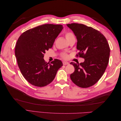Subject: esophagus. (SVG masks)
<instances>
[{"instance_id":"esophagus-1","label":"esophagus","mask_w":121,"mask_h":121,"mask_svg":"<svg viewBox=\"0 0 121 121\" xmlns=\"http://www.w3.org/2000/svg\"><path fill=\"white\" fill-rule=\"evenodd\" d=\"M63 64L64 65H69V63L68 61H63Z\"/></svg>"}]
</instances>
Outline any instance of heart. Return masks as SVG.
I'll return each instance as SVG.
<instances>
[{"label": "heart", "instance_id": "1", "mask_svg": "<svg viewBox=\"0 0 121 121\" xmlns=\"http://www.w3.org/2000/svg\"><path fill=\"white\" fill-rule=\"evenodd\" d=\"M65 37H66L67 40L68 41V40L69 39H71V38H72L73 37H74V35H73L72 33H67L66 34H65ZM63 57H64L65 58H67L68 57L67 54H65V53L63 54Z\"/></svg>", "mask_w": 121, "mask_h": 121}]
</instances>
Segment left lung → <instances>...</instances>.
<instances>
[{
    "instance_id": "left-lung-1",
    "label": "left lung",
    "mask_w": 121,
    "mask_h": 121,
    "mask_svg": "<svg viewBox=\"0 0 121 121\" xmlns=\"http://www.w3.org/2000/svg\"><path fill=\"white\" fill-rule=\"evenodd\" d=\"M76 36L79 56L84 58L81 63L71 62L75 71L70 75L72 82L82 88L95 84L103 75L109 61L110 48L107 39L92 27L77 23L67 24Z\"/></svg>"
}]
</instances>
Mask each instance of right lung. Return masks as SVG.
Returning a JSON list of instances; mask_svg holds the SVG:
<instances>
[{
    "label": "right lung",
    "mask_w": 121,
    "mask_h": 121,
    "mask_svg": "<svg viewBox=\"0 0 121 121\" xmlns=\"http://www.w3.org/2000/svg\"><path fill=\"white\" fill-rule=\"evenodd\" d=\"M63 29L61 25L44 24L25 31L18 39L15 56L24 77L32 85L44 87L52 82L63 63L55 59L50 64L44 60Z\"/></svg>",
    "instance_id": "right-lung-1"
}]
</instances>
